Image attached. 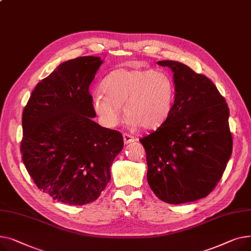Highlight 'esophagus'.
<instances>
[{
    "instance_id": "esophagus-1",
    "label": "esophagus",
    "mask_w": 251,
    "mask_h": 251,
    "mask_svg": "<svg viewBox=\"0 0 251 251\" xmlns=\"http://www.w3.org/2000/svg\"><path fill=\"white\" fill-rule=\"evenodd\" d=\"M124 141H125V144H129V143L137 141V139L135 137H132L129 134H126H126H124Z\"/></svg>"
}]
</instances>
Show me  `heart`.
Wrapping results in <instances>:
<instances>
[{"mask_svg": "<svg viewBox=\"0 0 251 251\" xmlns=\"http://www.w3.org/2000/svg\"><path fill=\"white\" fill-rule=\"evenodd\" d=\"M92 105L108 126L121 122L122 106L132 125L152 129L164 124L175 99L174 82L168 74L145 69H117L101 83Z\"/></svg>", "mask_w": 251, "mask_h": 251, "instance_id": "heart-1", "label": "heart"}]
</instances>
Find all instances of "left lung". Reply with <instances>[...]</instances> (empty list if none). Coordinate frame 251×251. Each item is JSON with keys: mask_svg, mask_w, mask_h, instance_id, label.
Masks as SVG:
<instances>
[{"mask_svg": "<svg viewBox=\"0 0 251 251\" xmlns=\"http://www.w3.org/2000/svg\"><path fill=\"white\" fill-rule=\"evenodd\" d=\"M158 65L172 70L175 99L166 122L140 139L147 155V179L161 201H194L212 193L231 157L229 108L202 74L179 62Z\"/></svg>", "mask_w": 251, "mask_h": 251, "instance_id": "8db88e82", "label": "left lung"}]
</instances>
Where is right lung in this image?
<instances>
[{"instance_id": "add662e5", "label": "right lung", "mask_w": 251, "mask_h": 251, "mask_svg": "<svg viewBox=\"0 0 251 251\" xmlns=\"http://www.w3.org/2000/svg\"><path fill=\"white\" fill-rule=\"evenodd\" d=\"M101 64L99 56L61 64L36 85L23 110V163L40 190L64 203L97 200L124 148L120 131L92 121L89 86Z\"/></svg>"}]
</instances>
